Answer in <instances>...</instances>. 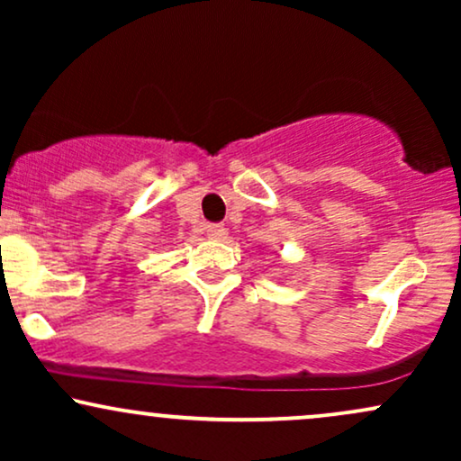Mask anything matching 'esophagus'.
Masks as SVG:
<instances>
[{
    "label": "esophagus",
    "mask_w": 461,
    "mask_h": 461,
    "mask_svg": "<svg viewBox=\"0 0 461 461\" xmlns=\"http://www.w3.org/2000/svg\"><path fill=\"white\" fill-rule=\"evenodd\" d=\"M208 238H212V240H221V238L227 236V230L223 225H208Z\"/></svg>",
    "instance_id": "obj_1"
}]
</instances>
